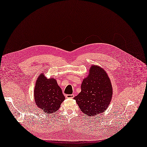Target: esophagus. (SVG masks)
Segmentation results:
<instances>
[{"label": "esophagus", "mask_w": 147, "mask_h": 147, "mask_svg": "<svg viewBox=\"0 0 147 147\" xmlns=\"http://www.w3.org/2000/svg\"><path fill=\"white\" fill-rule=\"evenodd\" d=\"M74 97V94H66L65 95V97L67 98H73Z\"/></svg>", "instance_id": "1"}]
</instances>
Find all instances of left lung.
<instances>
[{
    "label": "left lung",
    "instance_id": "1",
    "mask_svg": "<svg viewBox=\"0 0 147 147\" xmlns=\"http://www.w3.org/2000/svg\"><path fill=\"white\" fill-rule=\"evenodd\" d=\"M112 97V85L107 73L102 68L92 65L82 82L81 92L74 99L83 113L93 117L106 111Z\"/></svg>",
    "mask_w": 147,
    "mask_h": 147
}]
</instances>
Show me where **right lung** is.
<instances>
[{"label":"right lung","instance_id":"add662e5","mask_svg":"<svg viewBox=\"0 0 147 147\" xmlns=\"http://www.w3.org/2000/svg\"><path fill=\"white\" fill-rule=\"evenodd\" d=\"M34 98L38 107L50 114L59 109L65 98L55 79H48L41 74L36 82Z\"/></svg>","mask_w":147,"mask_h":147}]
</instances>
